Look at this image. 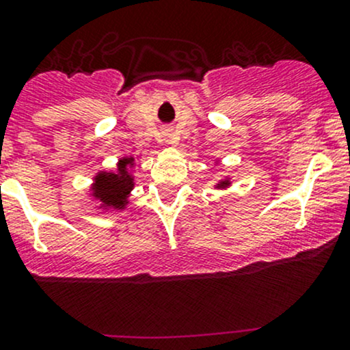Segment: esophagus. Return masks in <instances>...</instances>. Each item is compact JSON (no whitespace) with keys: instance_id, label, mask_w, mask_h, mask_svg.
I'll return each mask as SVG.
<instances>
[{"instance_id":"1","label":"esophagus","mask_w":350,"mask_h":350,"mask_svg":"<svg viewBox=\"0 0 350 350\" xmlns=\"http://www.w3.org/2000/svg\"><path fill=\"white\" fill-rule=\"evenodd\" d=\"M163 137H165V140H167V144H175V137L172 131H165Z\"/></svg>"}]
</instances>
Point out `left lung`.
Masks as SVG:
<instances>
[{
	"label": "left lung",
	"mask_w": 350,
	"mask_h": 350,
	"mask_svg": "<svg viewBox=\"0 0 350 350\" xmlns=\"http://www.w3.org/2000/svg\"><path fill=\"white\" fill-rule=\"evenodd\" d=\"M230 185H232V178H230V176H224V178H220L219 182H217L215 185H213V189H215V190H227Z\"/></svg>",
	"instance_id": "obj_1"
}]
</instances>
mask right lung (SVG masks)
Masks as SVG:
<instances>
[{
  "mask_svg": "<svg viewBox=\"0 0 350 350\" xmlns=\"http://www.w3.org/2000/svg\"><path fill=\"white\" fill-rule=\"evenodd\" d=\"M135 157H122L111 172H98L93 176L90 197L96 202V208L103 212L125 210L130 204V193L135 189Z\"/></svg>",
  "mask_w": 350,
  "mask_h": 350,
  "instance_id": "add662e5",
  "label": "right lung"
}]
</instances>
